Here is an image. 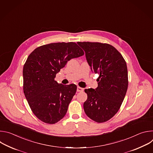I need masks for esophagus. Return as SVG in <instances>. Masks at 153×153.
Returning <instances> with one entry per match:
<instances>
[{
  "instance_id": "34e87169",
  "label": "esophagus",
  "mask_w": 153,
  "mask_h": 153,
  "mask_svg": "<svg viewBox=\"0 0 153 153\" xmlns=\"http://www.w3.org/2000/svg\"><path fill=\"white\" fill-rule=\"evenodd\" d=\"M83 88H80V87H79V86H77V92H82V91H83Z\"/></svg>"
}]
</instances>
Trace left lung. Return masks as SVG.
Wrapping results in <instances>:
<instances>
[{"mask_svg":"<svg viewBox=\"0 0 153 153\" xmlns=\"http://www.w3.org/2000/svg\"><path fill=\"white\" fill-rule=\"evenodd\" d=\"M91 71L98 73V86L85 89L86 116L97 123L106 122L119 111L128 88V70L122 54L107 43L78 42Z\"/></svg>","mask_w":153,"mask_h":153,"instance_id":"obj_1","label":"left lung"}]
</instances>
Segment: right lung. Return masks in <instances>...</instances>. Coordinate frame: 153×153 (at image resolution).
<instances>
[{
    "label": "right lung",
    "instance_id": "right-lung-1",
    "mask_svg": "<svg viewBox=\"0 0 153 153\" xmlns=\"http://www.w3.org/2000/svg\"><path fill=\"white\" fill-rule=\"evenodd\" d=\"M83 54L74 42H58L40 46L28 57L23 68L24 93L41 121L54 124L66 114L77 86L58 83L54 79L68 61Z\"/></svg>",
    "mask_w": 153,
    "mask_h": 153
}]
</instances>
